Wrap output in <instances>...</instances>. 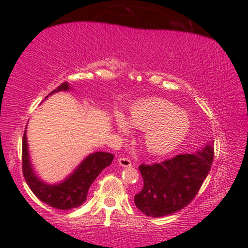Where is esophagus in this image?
I'll list each match as a JSON object with an SVG mask.
<instances>
[{
	"mask_svg": "<svg viewBox=\"0 0 248 248\" xmlns=\"http://www.w3.org/2000/svg\"><path fill=\"white\" fill-rule=\"evenodd\" d=\"M118 162L121 167H132V161L127 157H120Z\"/></svg>",
	"mask_w": 248,
	"mask_h": 248,
	"instance_id": "1",
	"label": "esophagus"
}]
</instances>
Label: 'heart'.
<instances>
[{
    "label": "heart",
    "mask_w": 248,
    "mask_h": 248,
    "mask_svg": "<svg viewBox=\"0 0 248 248\" xmlns=\"http://www.w3.org/2000/svg\"><path fill=\"white\" fill-rule=\"evenodd\" d=\"M132 126L146 130L144 144L150 153L162 155L170 153L186 139L190 129L187 115L172 102L161 98H150L133 105L129 113ZM118 126L127 128L126 120L119 116Z\"/></svg>",
    "instance_id": "heart-1"
}]
</instances>
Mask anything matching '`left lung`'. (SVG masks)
I'll use <instances>...</instances> for the list:
<instances>
[{
    "label": "left lung",
    "instance_id": "8db88e82",
    "mask_svg": "<svg viewBox=\"0 0 248 248\" xmlns=\"http://www.w3.org/2000/svg\"><path fill=\"white\" fill-rule=\"evenodd\" d=\"M213 149L181 154L157 163L139 167L143 187L136 193L135 205L148 217H164L184 209L196 197L213 162Z\"/></svg>",
    "mask_w": 248,
    "mask_h": 248
}]
</instances>
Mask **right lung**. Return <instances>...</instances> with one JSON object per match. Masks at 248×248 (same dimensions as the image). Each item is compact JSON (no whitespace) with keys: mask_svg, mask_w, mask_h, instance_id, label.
Returning a JSON list of instances; mask_svg holds the SVG:
<instances>
[{"mask_svg":"<svg viewBox=\"0 0 248 248\" xmlns=\"http://www.w3.org/2000/svg\"><path fill=\"white\" fill-rule=\"evenodd\" d=\"M66 90H69V84L65 81L59 85L55 91H52V93ZM113 158H114L113 154L96 152L85 158L78 169L66 181L57 186H49L39 181L32 171L29 155H28L25 132L23 141H22V171H23L25 182L39 201L58 210H71L80 206L86 201L87 191L94 179L105 168L112 163Z\"/></svg>","mask_w":248,"mask_h":248,"instance_id":"obj_1","label":"right lung"}]
</instances>
